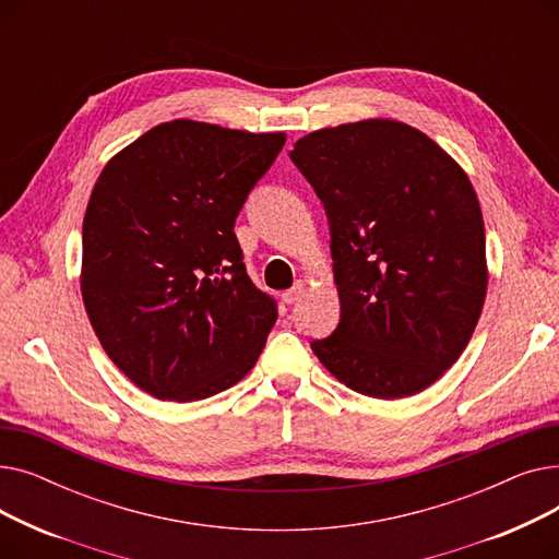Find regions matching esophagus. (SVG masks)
I'll list each match as a JSON object with an SVG mask.
<instances>
[{
	"label": "esophagus",
	"instance_id": "1",
	"mask_svg": "<svg viewBox=\"0 0 559 559\" xmlns=\"http://www.w3.org/2000/svg\"><path fill=\"white\" fill-rule=\"evenodd\" d=\"M304 295H306V283H304V281H299L295 287L285 292V295H283V301H285V304H297Z\"/></svg>",
	"mask_w": 559,
	"mask_h": 559
}]
</instances>
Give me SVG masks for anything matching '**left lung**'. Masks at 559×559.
<instances>
[{
	"instance_id": "left-lung-1",
	"label": "left lung",
	"mask_w": 559,
	"mask_h": 559,
	"mask_svg": "<svg viewBox=\"0 0 559 559\" xmlns=\"http://www.w3.org/2000/svg\"><path fill=\"white\" fill-rule=\"evenodd\" d=\"M289 158L331 224L342 312L314 356L365 396L430 388L462 356L487 295L485 224L466 171L396 120L312 131Z\"/></svg>"
}]
</instances>
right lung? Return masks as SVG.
I'll list each match as a JSON object with an SVG mask.
<instances>
[{"instance_id": "1", "label": "right lung", "mask_w": 559, "mask_h": 559, "mask_svg": "<svg viewBox=\"0 0 559 559\" xmlns=\"http://www.w3.org/2000/svg\"><path fill=\"white\" fill-rule=\"evenodd\" d=\"M285 133L171 120L102 169L83 217L81 297L133 385L160 401L233 388L276 324L233 226Z\"/></svg>"}]
</instances>
